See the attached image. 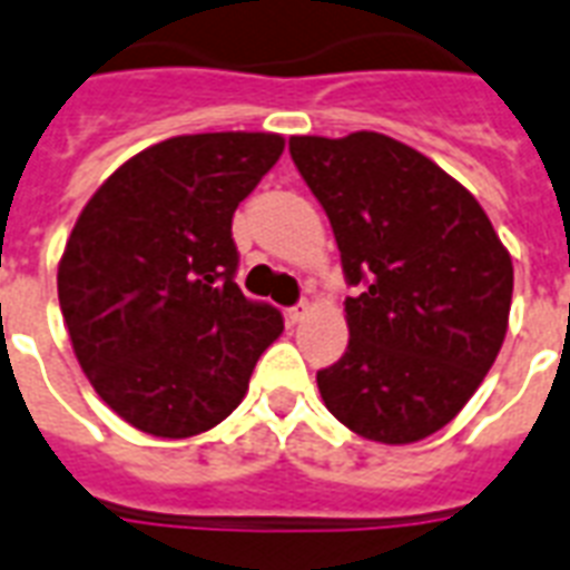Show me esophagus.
I'll return each mask as SVG.
<instances>
[{
	"label": "esophagus",
	"mask_w": 570,
	"mask_h": 570,
	"mask_svg": "<svg viewBox=\"0 0 570 570\" xmlns=\"http://www.w3.org/2000/svg\"><path fill=\"white\" fill-rule=\"evenodd\" d=\"M304 316H307V302L293 304V307L286 311V322H289V325H295V322H302Z\"/></svg>",
	"instance_id": "obj_1"
}]
</instances>
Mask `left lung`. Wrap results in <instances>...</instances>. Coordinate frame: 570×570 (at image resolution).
Masks as SVG:
<instances>
[{
    "instance_id": "obj_1",
    "label": "left lung",
    "mask_w": 570,
    "mask_h": 570,
    "mask_svg": "<svg viewBox=\"0 0 570 570\" xmlns=\"http://www.w3.org/2000/svg\"><path fill=\"white\" fill-rule=\"evenodd\" d=\"M289 154L357 286L346 355L316 373L322 402L366 441H423L497 361L512 257L476 197L396 138L293 136Z\"/></svg>"
}]
</instances>
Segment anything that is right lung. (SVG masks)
Wrapping results in <instances>:
<instances>
[{
  "label": "right lung",
  "instance_id": "obj_1",
  "mask_svg": "<svg viewBox=\"0 0 570 570\" xmlns=\"http://www.w3.org/2000/svg\"><path fill=\"white\" fill-rule=\"evenodd\" d=\"M284 154L275 132L147 147L85 204L58 304L94 390L129 425L191 438L239 405L284 316L236 286V206Z\"/></svg>",
  "mask_w": 570,
  "mask_h": 570
}]
</instances>
